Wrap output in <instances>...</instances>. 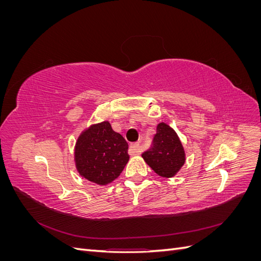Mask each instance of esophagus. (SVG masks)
Returning a JSON list of instances; mask_svg holds the SVG:
<instances>
[{
  "label": "esophagus",
  "instance_id": "34e87169",
  "mask_svg": "<svg viewBox=\"0 0 261 261\" xmlns=\"http://www.w3.org/2000/svg\"><path fill=\"white\" fill-rule=\"evenodd\" d=\"M129 153L130 154H139L140 153V145L138 143L135 144H132L129 146Z\"/></svg>",
  "mask_w": 261,
  "mask_h": 261
}]
</instances>
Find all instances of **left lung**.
Here are the masks:
<instances>
[{
	"mask_svg": "<svg viewBox=\"0 0 261 261\" xmlns=\"http://www.w3.org/2000/svg\"><path fill=\"white\" fill-rule=\"evenodd\" d=\"M141 155L149 167L162 177L174 176L185 162L184 148L179 138L165 123L156 126L151 146Z\"/></svg>",
	"mask_w": 261,
	"mask_h": 261,
	"instance_id": "8db88e82",
	"label": "left lung"
}]
</instances>
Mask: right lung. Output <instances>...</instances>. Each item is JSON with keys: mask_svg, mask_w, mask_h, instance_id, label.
<instances>
[{"mask_svg": "<svg viewBox=\"0 0 261 261\" xmlns=\"http://www.w3.org/2000/svg\"><path fill=\"white\" fill-rule=\"evenodd\" d=\"M128 144L109 122L92 125L77 140L75 162L80 174L93 183L107 185L124 170Z\"/></svg>", "mask_w": 261, "mask_h": 261, "instance_id": "right-lung-1", "label": "right lung"}]
</instances>
